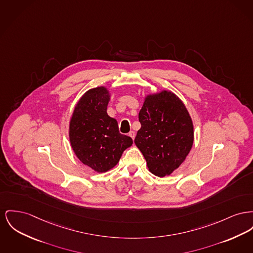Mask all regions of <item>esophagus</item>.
<instances>
[{
	"instance_id": "34e87169",
	"label": "esophagus",
	"mask_w": 253,
	"mask_h": 253,
	"mask_svg": "<svg viewBox=\"0 0 253 253\" xmlns=\"http://www.w3.org/2000/svg\"><path fill=\"white\" fill-rule=\"evenodd\" d=\"M129 135L134 139V136H135V134H134V131H130V132H129Z\"/></svg>"
}]
</instances>
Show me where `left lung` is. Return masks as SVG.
<instances>
[{"label":"left lung","mask_w":253,"mask_h":253,"mask_svg":"<svg viewBox=\"0 0 253 253\" xmlns=\"http://www.w3.org/2000/svg\"><path fill=\"white\" fill-rule=\"evenodd\" d=\"M141 128L134 143L151 173L164 177L182 164L193 144V123L176 94L164 90L148 95L138 114Z\"/></svg>","instance_id":"1"}]
</instances>
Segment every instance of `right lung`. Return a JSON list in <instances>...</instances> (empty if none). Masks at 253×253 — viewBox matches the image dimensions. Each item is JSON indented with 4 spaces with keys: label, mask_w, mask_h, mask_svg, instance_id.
Segmentation results:
<instances>
[{
    "label": "right lung",
    "mask_w": 253,
    "mask_h": 253,
    "mask_svg": "<svg viewBox=\"0 0 253 253\" xmlns=\"http://www.w3.org/2000/svg\"><path fill=\"white\" fill-rule=\"evenodd\" d=\"M110 96L107 89L88 90L75 106L70 123V140L82 164L103 173L119 162L133 139L120 134L118 122L107 115Z\"/></svg>",
    "instance_id": "right-lung-1"
}]
</instances>
